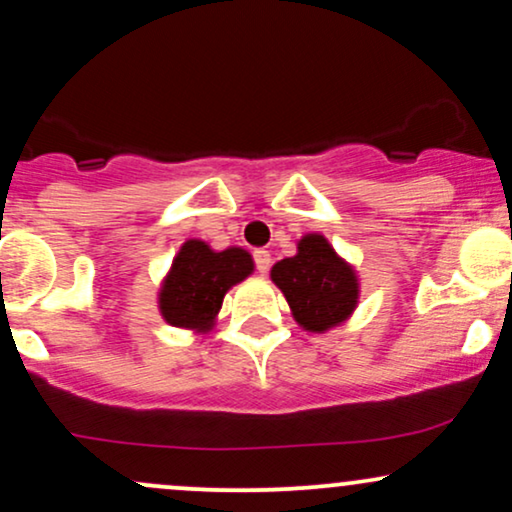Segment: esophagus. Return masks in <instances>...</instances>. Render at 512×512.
Masks as SVG:
<instances>
[{
  "label": "esophagus",
  "mask_w": 512,
  "mask_h": 512,
  "mask_svg": "<svg viewBox=\"0 0 512 512\" xmlns=\"http://www.w3.org/2000/svg\"><path fill=\"white\" fill-rule=\"evenodd\" d=\"M252 260H255V269L260 274H267L269 267H272V255L267 250H255L252 252Z\"/></svg>",
  "instance_id": "esophagus-1"
}]
</instances>
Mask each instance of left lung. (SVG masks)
<instances>
[{
	"label": "left lung",
	"mask_w": 512,
	"mask_h": 512,
	"mask_svg": "<svg viewBox=\"0 0 512 512\" xmlns=\"http://www.w3.org/2000/svg\"><path fill=\"white\" fill-rule=\"evenodd\" d=\"M272 279L284 291L298 325L310 332L339 325L356 308L354 269L339 260L322 236H305L296 257L274 264Z\"/></svg>",
	"instance_id": "obj_1"
}]
</instances>
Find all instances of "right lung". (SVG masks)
Wrapping results in <instances>:
<instances>
[{"label":"right lung","instance_id":"obj_1","mask_svg":"<svg viewBox=\"0 0 512 512\" xmlns=\"http://www.w3.org/2000/svg\"><path fill=\"white\" fill-rule=\"evenodd\" d=\"M250 272L252 257L245 250L214 252L202 240H187L161 289V313L175 327L209 330L226 291Z\"/></svg>","mask_w":512,"mask_h":512}]
</instances>
